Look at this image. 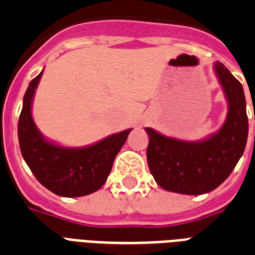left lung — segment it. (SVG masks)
Wrapping results in <instances>:
<instances>
[{
  "label": "left lung",
  "mask_w": 255,
  "mask_h": 255,
  "mask_svg": "<svg viewBox=\"0 0 255 255\" xmlns=\"http://www.w3.org/2000/svg\"><path fill=\"white\" fill-rule=\"evenodd\" d=\"M214 71L228 101L227 119L217 132L187 142L146 128L149 169L166 191L187 195L213 191L230 176L245 151L249 120L243 87L224 64L214 63Z\"/></svg>",
  "instance_id": "8db88e82"
}]
</instances>
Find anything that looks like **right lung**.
I'll return each mask as SVG.
<instances>
[{"mask_svg":"<svg viewBox=\"0 0 255 255\" xmlns=\"http://www.w3.org/2000/svg\"><path fill=\"white\" fill-rule=\"evenodd\" d=\"M42 73L43 71L31 80L23 98L17 126L21 155L36 180L47 190L60 197L89 195L105 184L131 128L86 147H64L47 140L36 128L31 115L32 98Z\"/></svg>","mask_w":255,"mask_h":255,"instance_id":"1","label":"right lung"}]
</instances>
